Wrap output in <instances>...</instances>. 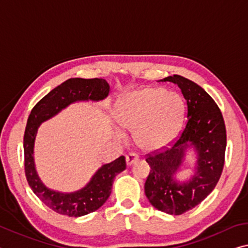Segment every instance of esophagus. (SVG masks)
I'll use <instances>...</instances> for the list:
<instances>
[{"instance_id":"34e87169","label":"esophagus","mask_w":248,"mask_h":248,"mask_svg":"<svg viewBox=\"0 0 248 248\" xmlns=\"http://www.w3.org/2000/svg\"><path fill=\"white\" fill-rule=\"evenodd\" d=\"M138 160H139V156L137 155L136 153H129V155H127V156H125V161H127L128 167L132 166V164L136 163Z\"/></svg>"}]
</instances>
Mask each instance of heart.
<instances>
[{
    "label": "heart",
    "mask_w": 248,
    "mask_h": 248,
    "mask_svg": "<svg viewBox=\"0 0 248 248\" xmlns=\"http://www.w3.org/2000/svg\"><path fill=\"white\" fill-rule=\"evenodd\" d=\"M184 117V101L179 93L163 87H144L118 99L115 118L124 130L135 131L143 150H159L175 139ZM116 136L124 138L123 131Z\"/></svg>",
    "instance_id": "1"
}]
</instances>
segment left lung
<instances>
[{
    "label": "left lung",
    "instance_id": "obj_1",
    "mask_svg": "<svg viewBox=\"0 0 248 248\" xmlns=\"http://www.w3.org/2000/svg\"><path fill=\"white\" fill-rule=\"evenodd\" d=\"M160 81L179 86L186 101L187 121L170 149L145 159L151 170L144 192L156 210L180 215L199 205L217 184L224 167L226 129L221 110L201 86L180 75ZM187 151L195 152L194 173L179 180Z\"/></svg>",
    "mask_w": 248,
    "mask_h": 248
}]
</instances>
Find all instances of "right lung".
<instances>
[{"instance_id": "right-lung-1", "label": "right lung", "mask_w": 248, "mask_h": 248, "mask_svg": "<svg viewBox=\"0 0 248 248\" xmlns=\"http://www.w3.org/2000/svg\"><path fill=\"white\" fill-rule=\"evenodd\" d=\"M109 92L110 86L103 78H70L50 90L31 111L24 133L26 179L37 198L58 214L79 217L103 206L111 193L113 179L125 170V159L121 155L112 162L101 166L80 190L69 193L52 190L43 183L35 166L34 145L39 125L72 104L104 100Z\"/></svg>"}]
</instances>
